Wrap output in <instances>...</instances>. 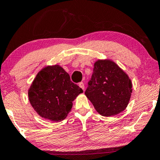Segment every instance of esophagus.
I'll use <instances>...</instances> for the list:
<instances>
[{"instance_id":"34e87169","label":"esophagus","mask_w":160,"mask_h":160,"mask_svg":"<svg viewBox=\"0 0 160 160\" xmlns=\"http://www.w3.org/2000/svg\"><path fill=\"white\" fill-rule=\"evenodd\" d=\"M79 86H80V87L81 88L82 90L84 91V83H83V82H80V83H79Z\"/></svg>"}]
</instances>
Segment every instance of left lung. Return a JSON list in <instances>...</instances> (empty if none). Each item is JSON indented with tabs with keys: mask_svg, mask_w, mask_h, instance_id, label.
Returning a JSON list of instances; mask_svg holds the SVG:
<instances>
[{
	"mask_svg": "<svg viewBox=\"0 0 160 160\" xmlns=\"http://www.w3.org/2000/svg\"><path fill=\"white\" fill-rule=\"evenodd\" d=\"M132 87L131 80L115 62L109 59L98 60L94 64L85 95L98 113L111 117L127 107Z\"/></svg>",
	"mask_w": 160,
	"mask_h": 160,
	"instance_id": "1",
	"label": "left lung"
}]
</instances>
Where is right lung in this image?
<instances>
[{"label":"right lung","mask_w":160,"mask_h":160,"mask_svg":"<svg viewBox=\"0 0 160 160\" xmlns=\"http://www.w3.org/2000/svg\"><path fill=\"white\" fill-rule=\"evenodd\" d=\"M82 92L65 70L56 65L47 66L38 72L28 89V99L40 117L59 122L66 118L72 102Z\"/></svg>","instance_id":"1"}]
</instances>
